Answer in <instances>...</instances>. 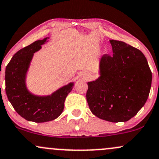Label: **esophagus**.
<instances>
[{
    "mask_svg": "<svg viewBox=\"0 0 159 159\" xmlns=\"http://www.w3.org/2000/svg\"><path fill=\"white\" fill-rule=\"evenodd\" d=\"M89 75H90V74H88V73H85L84 75V76H85L86 78H88V77H89Z\"/></svg>",
    "mask_w": 159,
    "mask_h": 159,
    "instance_id": "obj_1",
    "label": "esophagus"
}]
</instances>
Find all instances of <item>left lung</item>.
Wrapping results in <instances>:
<instances>
[{
	"instance_id": "1",
	"label": "left lung",
	"mask_w": 159,
	"mask_h": 159,
	"mask_svg": "<svg viewBox=\"0 0 159 159\" xmlns=\"http://www.w3.org/2000/svg\"><path fill=\"white\" fill-rule=\"evenodd\" d=\"M113 54L100 60V77L88 83L87 101L92 113L111 122L127 121L149 95L152 71L144 54L122 41L110 40Z\"/></svg>"
}]
</instances>
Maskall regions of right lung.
Returning <instances> with one entry per match:
<instances>
[{"instance_id": "add662e5", "label": "right lung", "mask_w": 159, "mask_h": 159, "mask_svg": "<svg viewBox=\"0 0 159 159\" xmlns=\"http://www.w3.org/2000/svg\"><path fill=\"white\" fill-rule=\"evenodd\" d=\"M48 38L34 41L16 52L5 71V90L9 101L20 116L37 123L53 121L60 116L65 99L73 87V83H70L47 97L33 95L26 88L25 75L33 54Z\"/></svg>"}]
</instances>
